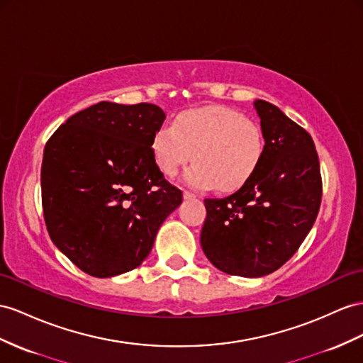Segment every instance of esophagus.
<instances>
[{
    "mask_svg": "<svg viewBox=\"0 0 363 363\" xmlns=\"http://www.w3.org/2000/svg\"><path fill=\"white\" fill-rule=\"evenodd\" d=\"M194 198H196V194L189 190H184V199H194Z\"/></svg>",
    "mask_w": 363,
    "mask_h": 363,
    "instance_id": "obj_1",
    "label": "esophagus"
}]
</instances>
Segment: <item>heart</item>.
I'll return each mask as SVG.
<instances>
[{
  "label": "heart",
  "mask_w": 363,
  "mask_h": 363,
  "mask_svg": "<svg viewBox=\"0 0 363 363\" xmlns=\"http://www.w3.org/2000/svg\"><path fill=\"white\" fill-rule=\"evenodd\" d=\"M157 169L176 176L191 157L184 179L199 190L235 191L262 161L264 133L255 121L225 107L189 110L156 130L152 141Z\"/></svg>",
  "instance_id": "obj_1"
}]
</instances>
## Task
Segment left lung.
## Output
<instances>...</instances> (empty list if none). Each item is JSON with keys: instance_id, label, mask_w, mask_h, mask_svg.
I'll use <instances>...</instances> for the list:
<instances>
[{"instance_id": "8db88e82", "label": "left lung", "mask_w": 363, "mask_h": 363, "mask_svg": "<svg viewBox=\"0 0 363 363\" xmlns=\"http://www.w3.org/2000/svg\"><path fill=\"white\" fill-rule=\"evenodd\" d=\"M265 150L257 170L236 193L206 199L201 245L231 276L261 277L281 268L318 218L322 176L310 133L270 102L256 99Z\"/></svg>"}]
</instances>
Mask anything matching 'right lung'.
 <instances>
[{
	"label": "right lung",
	"mask_w": 363,
	"mask_h": 363,
	"mask_svg": "<svg viewBox=\"0 0 363 363\" xmlns=\"http://www.w3.org/2000/svg\"><path fill=\"white\" fill-rule=\"evenodd\" d=\"M165 119L155 104L101 101L58 127L44 148L45 227L79 270L111 277L152 252L182 191L157 169L152 141Z\"/></svg>",
	"instance_id": "add662e5"
}]
</instances>
